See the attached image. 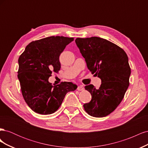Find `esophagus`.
Wrapping results in <instances>:
<instances>
[{
	"label": "esophagus",
	"mask_w": 148,
	"mask_h": 148,
	"mask_svg": "<svg viewBox=\"0 0 148 148\" xmlns=\"http://www.w3.org/2000/svg\"><path fill=\"white\" fill-rule=\"evenodd\" d=\"M83 89H84V88H83V85H80V86H78V88H77L78 91H82V90H83Z\"/></svg>",
	"instance_id": "34e87169"
}]
</instances>
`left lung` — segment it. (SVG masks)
Wrapping results in <instances>:
<instances>
[{
	"instance_id": "obj_1",
	"label": "left lung",
	"mask_w": 148,
	"mask_h": 148,
	"mask_svg": "<svg viewBox=\"0 0 148 148\" xmlns=\"http://www.w3.org/2000/svg\"><path fill=\"white\" fill-rule=\"evenodd\" d=\"M75 42L88 69L101 79L99 88L92 84L84 87L92 98L84 109L92 117H106L117 108L128 88L131 69L128 56L122 48L99 37L78 38Z\"/></svg>"
}]
</instances>
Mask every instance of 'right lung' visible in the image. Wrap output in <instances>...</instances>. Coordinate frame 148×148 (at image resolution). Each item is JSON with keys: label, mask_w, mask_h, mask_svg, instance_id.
<instances>
[{"label": "right lung", "mask_w": 148, "mask_h": 148, "mask_svg": "<svg viewBox=\"0 0 148 148\" xmlns=\"http://www.w3.org/2000/svg\"><path fill=\"white\" fill-rule=\"evenodd\" d=\"M73 38L51 36L30 42L18 59V78L22 95L28 106L42 115L54 113L61 106L66 94L77 86L62 82L53 86L49 78L52 71L60 69L59 56Z\"/></svg>", "instance_id": "right-lung-1"}]
</instances>
